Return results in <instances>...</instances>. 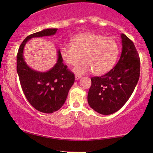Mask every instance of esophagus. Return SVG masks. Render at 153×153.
<instances>
[{"label":"esophagus","mask_w":153,"mask_h":153,"mask_svg":"<svg viewBox=\"0 0 153 153\" xmlns=\"http://www.w3.org/2000/svg\"><path fill=\"white\" fill-rule=\"evenodd\" d=\"M80 78H81V75H76L75 76V80H79V79H80Z\"/></svg>","instance_id":"esophagus-1"}]
</instances>
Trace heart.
<instances>
[{
    "mask_svg": "<svg viewBox=\"0 0 153 153\" xmlns=\"http://www.w3.org/2000/svg\"><path fill=\"white\" fill-rule=\"evenodd\" d=\"M72 44L64 45L61 56L69 65H75L77 74L93 71L95 75H103L113 68L119 54L118 44L114 39L94 33H80L72 38Z\"/></svg>",
    "mask_w": 153,
    "mask_h": 153,
    "instance_id": "1",
    "label": "heart"
}]
</instances>
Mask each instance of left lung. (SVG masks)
Listing matches in <instances>:
<instances>
[{"mask_svg":"<svg viewBox=\"0 0 153 153\" xmlns=\"http://www.w3.org/2000/svg\"><path fill=\"white\" fill-rule=\"evenodd\" d=\"M122 54L117 65L101 77L91 78L88 102L98 113L108 115L125 104L132 94L140 73V56L134 43L121 34Z\"/></svg>","mask_w":153,"mask_h":153,"instance_id":"left-lung-1","label":"left lung"}]
</instances>
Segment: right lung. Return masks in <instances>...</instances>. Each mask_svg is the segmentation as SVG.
I'll return each instance as SVG.
<instances>
[{
  "label": "right lung",
  "mask_w": 153,
  "mask_h": 153,
  "mask_svg": "<svg viewBox=\"0 0 153 153\" xmlns=\"http://www.w3.org/2000/svg\"><path fill=\"white\" fill-rule=\"evenodd\" d=\"M57 30L46 29L29 35L20 45L17 54L16 70L23 92L35 109L46 114L53 113L62 106L75 82V75L62 63L59 50L57 63L45 73L29 68L24 59L23 51L30 39L54 35Z\"/></svg>",
  "instance_id": "add662e5"
}]
</instances>
